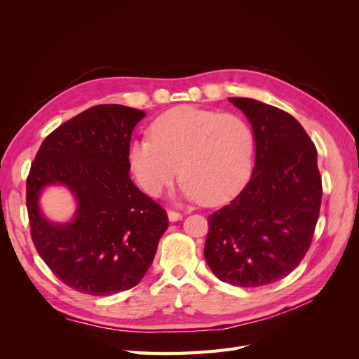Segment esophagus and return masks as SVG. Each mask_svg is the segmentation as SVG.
<instances>
[{
  "label": "esophagus",
  "mask_w": 359,
  "mask_h": 359,
  "mask_svg": "<svg viewBox=\"0 0 359 359\" xmlns=\"http://www.w3.org/2000/svg\"><path fill=\"white\" fill-rule=\"evenodd\" d=\"M168 217H169L170 222H180V220H182V214H180L177 211H168Z\"/></svg>",
  "instance_id": "esophagus-1"
}]
</instances>
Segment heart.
<instances>
[{"label":"heart","mask_w":359,"mask_h":359,"mask_svg":"<svg viewBox=\"0 0 359 359\" xmlns=\"http://www.w3.org/2000/svg\"><path fill=\"white\" fill-rule=\"evenodd\" d=\"M149 133L130 142L127 158L139 187L153 198L170 187L180 166L182 198L222 205L252 172L255 137L238 115L178 106L157 116Z\"/></svg>","instance_id":"1"}]
</instances>
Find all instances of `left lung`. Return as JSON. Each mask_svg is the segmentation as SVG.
<instances>
[{"mask_svg":"<svg viewBox=\"0 0 359 359\" xmlns=\"http://www.w3.org/2000/svg\"><path fill=\"white\" fill-rule=\"evenodd\" d=\"M253 127L256 161L244 190L210 215L203 255L214 276L257 287L285 278L306 256L318 223V151L290 114L229 97Z\"/></svg>","mask_w":359,"mask_h":359,"instance_id":"left-lung-1","label":"left lung"}]
</instances>
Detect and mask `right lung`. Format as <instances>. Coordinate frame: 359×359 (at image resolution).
I'll use <instances>...</instances> for the list:
<instances>
[{
	"label": "right lung",
	"instance_id": "add662e5",
	"mask_svg": "<svg viewBox=\"0 0 359 359\" xmlns=\"http://www.w3.org/2000/svg\"><path fill=\"white\" fill-rule=\"evenodd\" d=\"M147 114L99 104L69 119L43 140L27 178L31 236L62 283L94 297L136 286L153 264L168 214L130 180L128 145ZM64 185L76 201L74 219L53 224L39 196Z\"/></svg>",
	"mask_w": 359,
	"mask_h": 359
}]
</instances>
